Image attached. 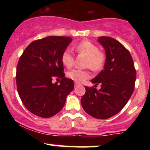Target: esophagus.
Wrapping results in <instances>:
<instances>
[{
	"instance_id": "34e87169",
	"label": "esophagus",
	"mask_w": 150,
	"mask_h": 150,
	"mask_svg": "<svg viewBox=\"0 0 150 150\" xmlns=\"http://www.w3.org/2000/svg\"><path fill=\"white\" fill-rule=\"evenodd\" d=\"M80 85V83H78V82H75V87H77V86Z\"/></svg>"
}]
</instances>
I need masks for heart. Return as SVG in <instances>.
<instances>
[{
    "instance_id": "b5f03b06",
    "label": "heart",
    "mask_w": 150,
    "mask_h": 150,
    "mask_svg": "<svg viewBox=\"0 0 150 150\" xmlns=\"http://www.w3.org/2000/svg\"><path fill=\"white\" fill-rule=\"evenodd\" d=\"M75 50L79 54L87 57L86 67L91 68L94 71L101 70L106 61L104 53L99 51V47L89 40H83L75 46ZM62 63L67 68L73 66L74 61L73 53L69 49H65L61 54ZM67 76L77 82H82L91 77L89 70L73 69L67 73Z\"/></svg>"
}]
</instances>
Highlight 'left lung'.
<instances>
[{"label":"left lung","mask_w":150,"mask_h":150,"mask_svg":"<svg viewBox=\"0 0 150 150\" xmlns=\"http://www.w3.org/2000/svg\"><path fill=\"white\" fill-rule=\"evenodd\" d=\"M99 42L106 51L104 68L91 80L94 87L85 86L81 104L86 113L99 119H106L121 111L135 88L136 70L130 52L119 42L101 37ZM100 83L101 89L95 88Z\"/></svg>","instance_id":"1"}]
</instances>
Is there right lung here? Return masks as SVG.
<instances>
[{"label":"right lung","instance_id":"1","mask_svg":"<svg viewBox=\"0 0 150 150\" xmlns=\"http://www.w3.org/2000/svg\"><path fill=\"white\" fill-rule=\"evenodd\" d=\"M72 38L51 36L29 44L19 59L16 83L20 99L28 111L49 118L64 106L67 96L74 88L73 81L63 73L61 54ZM61 79L60 85L52 83Z\"/></svg>","mask_w":150,"mask_h":150}]
</instances>
